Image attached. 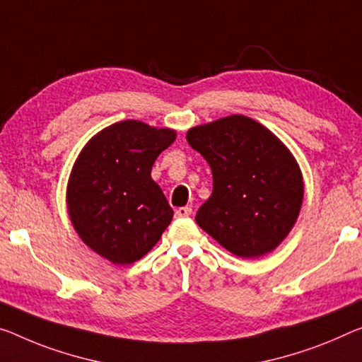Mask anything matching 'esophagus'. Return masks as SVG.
<instances>
[{
	"mask_svg": "<svg viewBox=\"0 0 362 362\" xmlns=\"http://www.w3.org/2000/svg\"><path fill=\"white\" fill-rule=\"evenodd\" d=\"M192 214V209L191 207H180L175 212V215L177 216V218H186V216H189Z\"/></svg>",
	"mask_w": 362,
	"mask_h": 362,
	"instance_id": "34e87169",
	"label": "esophagus"
}]
</instances>
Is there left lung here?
<instances>
[{"mask_svg":"<svg viewBox=\"0 0 362 362\" xmlns=\"http://www.w3.org/2000/svg\"><path fill=\"white\" fill-rule=\"evenodd\" d=\"M187 144L210 165L214 191L196 221L226 251L257 259L280 246L301 212V168L264 124L231 115L191 127Z\"/></svg>","mask_w":362,"mask_h":362,"instance_id":"8db88e82","label":"left lung"}]
</instances>
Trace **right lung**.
I'll return each mask as SVG.
<instances>
[{
	"label": "right lung",
	"instance_id": "1",
	"mask_svg": "<svg viewBox=\"0 0 362 362\" xmlns=\"http://www.w3.org/2000/svg\"><path fill=\"white\" fill-rule=\"evenodd\" d=\"M176 139L170 127L126 119L97 132L72 165L66 205L93 252L115 265L142 259L173 218L152 166Z\"/></svg>",
	"mask_w": 362,
	"mask_h": 362
}]
</instances>
